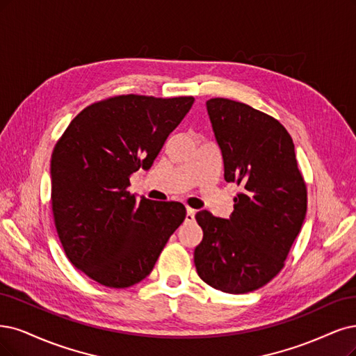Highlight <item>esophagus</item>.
<instances>
[{"instance_id":"34e87169","label":"esophagus","mask_w":356,"mask_h":356,"mask_svg":"<svg viewBox=\"0 0 356 356\" xmlns=\"http://www.w3.org/2000/svg\"><path fill=\"white\" fill-rule=\"evenodd\" d=\"M194 215H195V211H194V209H191V207H187L186 222H193V220H194Z\"/></svg>"}]
</instances>
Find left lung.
<instances>
[{"instance_id":"obj_1","label":"left lung","mask_w":356,"mask_h":356,"mask_svg":"<svg viewBox=\"0 0 356 356\" xmlns=\"http://www.w3.org/2000/svg\"><path fill=\"white\" fill-rule=\"evenodd\" d=\"M224 159V178L241 191L229 219L202 211L203 240L194 250L199 277L243 295L269 283L284 266L306 215L308 193L295 144L280 122L228 99L206 103Z\"/></svg>"}]
</instances>
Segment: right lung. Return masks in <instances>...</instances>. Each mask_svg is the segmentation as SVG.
I'll return each mask as SVG.
<instances>
[{
    "label": "right lung",
    "mask_w": 356,
    "mask_h": 356,
    "mask_svg": "<svg viewBox=\"0 0 356 356\" xmlns=\"http://www.w3.org/2000/svg\"><path fill=\"white\" fill-rule=\"evenodd\" d=\"M194 97L115 95L85 107L56 143L51 206L67 259L99 284L140 283L186 219L179 202L137 199L129 177L149 169Z\"/></svg>",
    "instance_id": "obj_1"
}]
</instances>
